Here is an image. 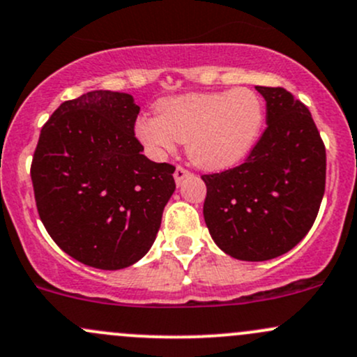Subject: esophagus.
Instances as JSON below:
<instances>
[{
	"instance_id": "1",
	"label": "esophagus",
	"mask_w": 357,
	"mask_h": 357,
	"mask_svg": "<svg viewBox=\"0 0 357 357\" xmlns=\"http://www.w3.org/2000/svg\"><path fill=\"white\" fill-rule=\"evenodd\" d=\"M186 176H190L188 169H185V167H181V166L176 167V171H174V181H176V185H181L183 179H185Z\"/></svg>"
}]
</instances>
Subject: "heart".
I'll return each instance as SVG.
<instances>
[{"label":"heart","mask_w":357,"mask_h":357,"mask_svg":"<svg viewBox=\"0 0 357 357\" xmlns=\"http://www.w3.org/2000/svg\"><path fill=\"white\" fill-rule=\"evenodd\" d=\"M265 123L261 97L251 89L186 93L160 100L155 116L135 125L138 140L153 157H164L185 142L195 166L224 171L246 159Z\"/></svg>","instance_id":"b5f03b06"}]
</instances>
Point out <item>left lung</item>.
Instances as JSON below:
<instances>
[{"label": "left lung", "instance_id": "1", "mask_svg": "<svg viewBox=\"0 0 357 357\" xmlns=\"http://www.w3.org/2000/svg\"><path fill=\"white\" fill-rule=\"evenodd\" d=\"M267 128L245 162L204 174V217L229 257L265 261L307 234L325 193L327 153L311 112L282 87H257Z\"/></svg>", "mask_w": 357, "mask_h": 357}]
</instances>
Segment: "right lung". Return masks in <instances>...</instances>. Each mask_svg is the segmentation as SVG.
I'll return each mask as SVG.
<instances>
[{"label":"right lung","mask_w":357,"mask_h":357,"mask_svg":"<svg viewBox=\"0 0 357 357\" xmlns=\"http://www.w3.org/2000/svg\"><path fill=\"white\" fill-rule=\"evenodd\" d=\"M130 93L92 90L66 100L40 130L30 178L54 243L89 267L137 264L174 193V166L153 162L135 137Z\"/></svg>","instance_id":"right-lung-1"}]
</instances>
